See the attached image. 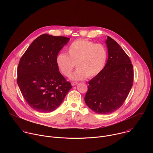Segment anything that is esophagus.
Masks as SVG:
<instances>
[{
  "label": "esophagus",
  "mask_w": 153,
  "mask_h": 153,
  "mask_svg": "<svg viewBox=\"0 0 153 153\" xmlns=\"http://www.w3.org/2000/svg\"><path fill=\"white\" fill-rule=\"evenodd\" d=\"M78 84V83L77 82H71V85H72V86H75V85H77Z\"/></svg>",
  "instance_id": "34e87169"
}]
</instances>
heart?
Returning a JSON list of instances; mask_svg holds the SVG:
<instances>
[{"mask_svg":"<svg viewBox=\"0 0 153 153\" xmlns=\"http://www.w3.org/2000/svg\"><path fill=\"white\" fill-rule=\"evenodd\" d=\"M68 56L60 53L56 58L57 67L65 76H69L74 68L76 71L71 76L73 80H81L87 77L92 78L103 69L107 54L101 44L83 39L72 42L67 49Z\"/></svg>","mask_w":153,"mask_h":153,"instance_id":"heart-1","label":"heart"}]
</instances>
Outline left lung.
I'll list each match as a JSON object with an SVG mask.
<instances>
[{
    "label": "left lung",
    "instance_id": "8db88e82",
    "mask_svg": "<svg viewBox=\"0 0 153 153\" xmlns=\"http://www.w3.org/2000/svg\"><path fill=\"white\" fill-rule=\"evenodd\" d=\"M108 60L102 71L88 82L85 102L92 111L111 113L126 99L133 83L134 71L129 57L111 37L107 36Z\"/></svg>",
    "mask_w": 153,
    "mask_h": 153
}]
</instances>
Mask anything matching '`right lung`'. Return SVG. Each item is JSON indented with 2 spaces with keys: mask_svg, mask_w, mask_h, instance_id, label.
<instances>
[{
  "mask_svg": "<svg viewBox=\"0 0 153 153\" xmlns=\"http://www.w3.org/2000/svg\"><path fill=\"white\" fill-rule=\"evenodd\" d=\"M70 38L43 34L37 37L21 57L17 84L27 103L40 113L54 111L71 89L60 73L56 58Z\"/></svg>",
  "mask_w": 153,
  "mask_h": 153,
  "instance_id": "right-lung-1",
  "label": "right lung"
}]
</instances>
